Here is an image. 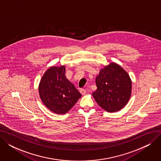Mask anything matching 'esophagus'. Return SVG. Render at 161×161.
I'll return each mask as SVG.
<instances>
[{
	"label": "esophagus",
	"instance_id": "obj_1",
	"mask_svg": "<svg viewBox=\"0 0 161 161\" xmlns=\"http://www.w3.org/2000/svg\"><path fill=\"white\" fill-rule=\"evenodd\" d=\"M86 92H87V91H86V89H80V92H81V94L82 95H86Z\"/></svg>",
	"mask_w": 161,
	"mask_h": 161
}]
</instances>
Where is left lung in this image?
<instances>
[{
  "label": "left lung",
  "instance_id": "8db88e82",
  "mask_svg": "<svg viewBox=\"0 0 161 161\" xmlns=\"http://www.w3.org/2000/svg\"><path fill=\"white\" fill-rule=\"evenodd\" d=\"M97 90L92 97L108 112L123 108L131 97L132 81L129 74L115 63H110L100 70L96 80Z\"/></svg>",
  "mask_w": 161,
  "mask_h": 161
}]
</instances>
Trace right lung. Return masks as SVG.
Instances as JSON below:
<instances>
[{
  "label": "right lung",
  "mask_w": 161,
  "mask_h": 161,
  "mask_svg": "<svg viewBox=\"0 0 161 161\" xmlns=\"http://www.w3.org/2000/svg\"><path fill=\"white\" fill-rule=\"evenodd\" d=\"M65 66L49 67L38 86L42 102L51 112L64 114L77 103L81 95L65 76Z\"/></svg>",
  "instance_id": "right-lung-1"
}]
</instances>
